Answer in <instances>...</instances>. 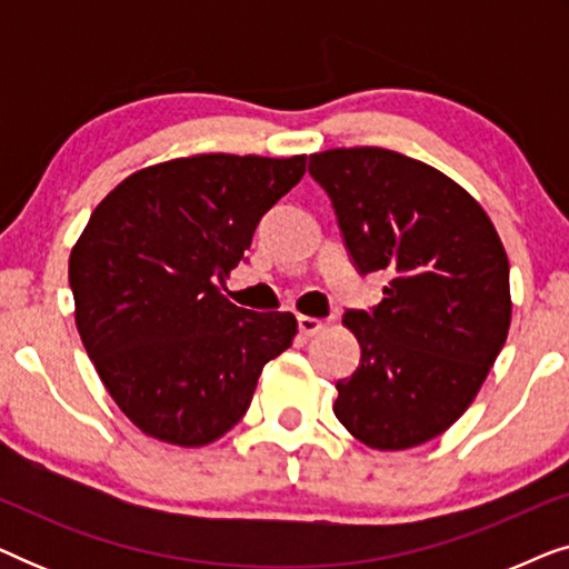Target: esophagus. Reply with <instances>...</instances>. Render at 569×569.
Here are the masks:
<instances>
[{
	"instance_id": "obj_1",
	"label": "esophagus",
	"mask_w": 569,
	"mask_h": 569,
	"mask_svg": "<svg viewBox=\"0 0 569 569\" xmlns=\"http://www.w3.org/2000/svg\"><path fill=\"white\" fill-rule=\"evenodd\" d=\"M298 326H300V333L302 337H316V333L323 331V321L321 318H313V316H298Z\"/></svg>"
}]
</instances>
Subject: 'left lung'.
Masks as SVG:
<instances>
[{"mask_svg": "<svg viewBox=\"0 0 569 569\" xmlns=\"http://www.w3.org/2000/svg\"><path fill=\"white\" fill-rule=\"evenodd\" d=\"M357 269L388 271L383 300L341 323L360 341L333 415L372 450L438 438L471 407L508 339L510 263L463 186L383 147L310 154Z\"/></svg>", "mask_w": 569, "mask_h": 569, "instance_id": "1", "label": "left lung"}]
</instances>
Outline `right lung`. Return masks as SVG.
Segmentation results:
<instances>
[{"label":"right lung","mask_w":569,"mask_h":569,"mask_svg":"<svg viewBox=\"0 0 569 569\" xmlns=\"http://www.w3.org/2000/svg\"><path fill=\"white\" fill-rule=\"evenodd\" d=\"M306 154H191L147 166L92 209L69 253L74 323L106 391L147 438L201 448L243 419L292 313H253L220 284Z\"/></svg>","instance_id":"1"}]
</instances>
